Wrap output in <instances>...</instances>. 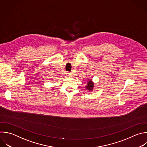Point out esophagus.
<instances>
[{
	"mask_svg": "<svg viewBox=\"0 0 147 147\" xmlns=\"http://www.w3.org/2000/svg\"><path fill=\"white\" fill-rule=\"evenodd\" d=\"M71 74L70 72H67L66 73V75H67V76H71Z\"/></svg>",
	"mask_w": 147,
	"mask_h": 147,
	"instance_id": "obj_1",
	"label": "esophagus"
}]
</instances>
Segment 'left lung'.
<instances>
[{
  "label": "left lung",
  "mask_w": 147,
  "mask_h": 147,
  "mask_svg": "<svg viewBox=\"0 0 147 147\" xmlns=\"http://www.w3.org/2000/svg\"><path fill=\"white\" fill-rule=\"evenodd\" d=\"M87 82V83L86 84V86H85V88L87 90V91L91 92L94 89V83L92 82V79H88Z\"/></svg>",
  "instance_id": "obj_1"
}]
</instances>
